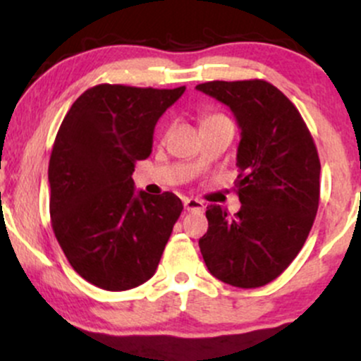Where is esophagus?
<instances>
[{"label":"esophagus","mask_w":361,"mask_h":361,"mask_svg":"<svg viewBox=\"0 0 361 361\" xmlns=\"http://www.w3.org/2000/svg\"><path fill=\"white\" fill-rule=\"evenodd\" d=\"M183 205L188 212H204V209H205L204 202L197 200V198H185Z\"/></svg>","instance_id":"1"}]
</instances>
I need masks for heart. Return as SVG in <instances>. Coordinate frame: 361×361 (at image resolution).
Listing matches in <instances>:
<instances>
[{
    "label": "heart",
    "instance_id": "1",
    "mask_svg": "<svg viewBox=\"0 0 361 361\" xmlns=\"http://www.w3.org/2000/svg\"><path fill=\"white\" fill-rule=\"evenodd\" d=\"M217 118H226V117H224V115H209V117L204 118V122H210V120H217Z\"/></svg>",
    "mask_w": 361,
    "mask_h": 361
}]
</instances>
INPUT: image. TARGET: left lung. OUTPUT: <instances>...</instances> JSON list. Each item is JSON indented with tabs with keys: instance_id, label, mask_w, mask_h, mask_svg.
I'll return each mask as SVG.
<instances>
[{
	"instance_id": "1",
	"label": "left lung",
	"mask_w": 361,
	"mask_h": 361,
	"mask_svg": "<svg viewBox=\"0 0 361 361\" xmlns=\"http://www.w3.org/2000/svg\"><path fill=\"white\" fill-rule=\"evenodd\" d=\"M198 91L227 105L241 128L235 180L241 210L207 207L198 241L215 279L239 288L270 283L295 259L319 207L317 149L304 118L263 80L209 81Z\"/></svg>"
}]
</instances>
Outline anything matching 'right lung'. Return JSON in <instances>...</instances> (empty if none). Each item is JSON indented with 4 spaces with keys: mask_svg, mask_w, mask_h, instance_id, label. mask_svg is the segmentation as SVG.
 Masks as SVG:
<instances>
[{
    "mask_svg": "<svg viewBox=\"0 0 361 361\" xmlns=\"http://www.w3.org/2000/svg\"><path fill=\"white\" fill-rule=\"evenodd\" d=\"M185 93L98 85L62 120L49 161L52 229L71 267L120 292L156 273L183 204L175 193L135 192V161L152 152L161 115Z\"/></svg>",
    "mask_w": 361,
    "mask_h": 361,
    "instance_id": "add662e5",
    "label": "right lung"
}]
</instances>
